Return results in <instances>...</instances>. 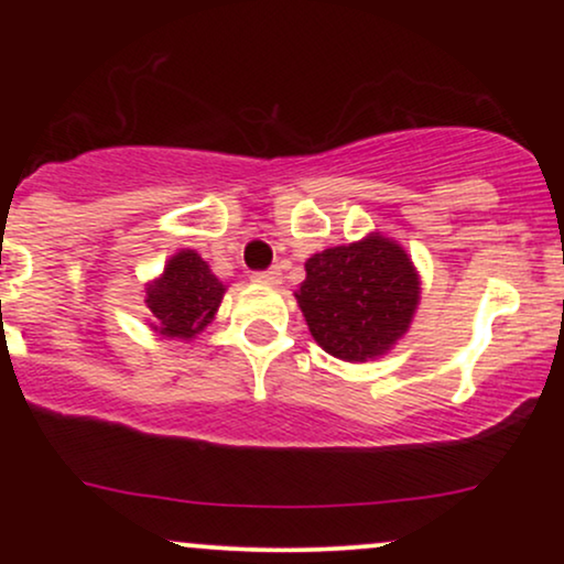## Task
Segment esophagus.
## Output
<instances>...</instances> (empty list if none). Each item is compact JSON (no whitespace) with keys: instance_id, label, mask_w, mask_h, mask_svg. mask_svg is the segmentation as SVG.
<instances>
[{"instance_id":"obj_1","label":"esophagus","mask_w":564,"mask_h":564,"mask_svg":"<svg viewBox=\"0 0 564 564\" xmlns=\"http://www.w3.org/2000/svg\"><path fill=\"white\" fill-rule=\"evenodd\" d=\"M254 281L268 283V286H278V283H281V270L270 268V270H264V273H254Z\"/></svg>"}]
</instances>
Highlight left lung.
<instances>
[{"instance_id": "1", "label": "left lung", "mask_w": 564, "mask_h": 564, "mask_svg": "<svg viewBox=\"0 0 564 564\" xmlns=\"http://www.w3.org/2000/svg\"><path fill=\"white\" fill-rule=\"evenodd\" d=\"M294 291L310 334L334 358L368 364L387 355L411 328L422 278L408 251L381 232L332 246L304 262Z\"/></svg>"}]
</instances>
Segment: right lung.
Wrapping results in <instances>:
<instances>
[{
    "label": "right lung",
    "mask_w": 564,
    "mask_h": 564,
    "mask_svg": "<svg viewBox=\"0 0 564 564\" xmlns=\"http://www.w3.org/2000/svg\"><path fill=\"white\" fill-rule=\"evenodd\" d=\"M228 286L212 273L198 251L180 249L164 264V273L145 283L148 326L164 339L191 341L215 321Z\"/></svg>",
    "instance_id": "obj_1"
}]
</instances>
